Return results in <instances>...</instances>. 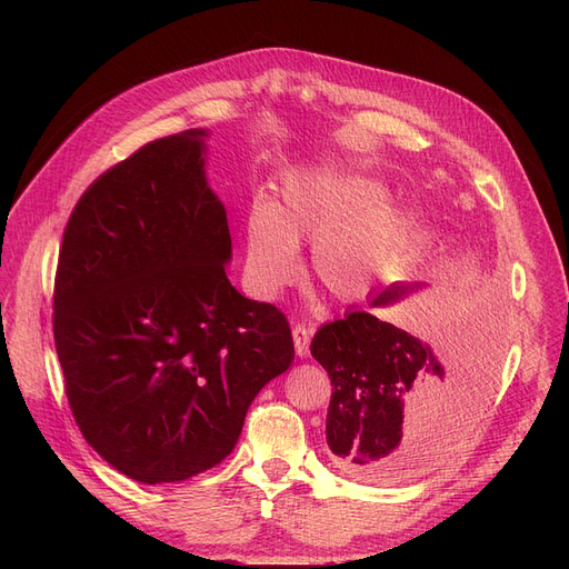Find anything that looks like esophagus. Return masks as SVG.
<instances>
[{
    "label": "esophagus",
    "instance_id": "34e87169",
    "mask_svg": "<svg viewBox=\"0 0 569 569\" xmlns=\"http://www.w3.org/2000/svg\"><path fill=\"white\" fill-rule=\"evenodd\" d=\"M292 341H295L297 357H307L309 355V343H311V330H309V327L295 325L292 327Z\"/></svg>",
    "mask_w": 569,
    "mask_h": 569
}]
</instances>
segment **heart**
I'll return each instance as SVG.
<instances>
[{
	"label": "heart",
	"instance_id": "obj_1",
	"mask_svg": "<svg viewBox=\"0 0 569 569\" xmlns=\"http://www.w3.org/2000/svg\"><path fill=\"white\" fill-rule=\"evenodd\" d=\"M401 212L376 179L311 168L292 174L279 200H258L244 219V288L274 300L302 274L297 247L313 242L311 272L341 305L376 292L397 251Z\"/></svg>",
	"mask_w": 569,
	"mask_h": 569
}]
</instances>
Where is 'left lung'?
Returning a JSON list of instances; mask_svg holds the SVG:
<instances>
[{
    "instance_id": "obj_1",
    "label": "left lung",
    "mask_w": 569,
    "mask_h": 569,
    "mask_svg": "<svg viewBox=\"0 0 569 569\" xmlns=\"http://www.w3.org/2000/svg\"><path fill=\"white\" fill-rule=\"evenodd\" d=\"M420 283H390L367 309L322 325L311 355L332 380L327 447L362 482H395L438 463L468 433L498 362L493 318L470 322L447 355L376 316Z\"/></svg>"
}]
</instances>
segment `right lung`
<instances>
[{
	"label": "right lung",
	"instance_id": "right-lung-1",
	"mask_svg": "<svg viewBox=\"0 0 569 569\" xmlns=\"http://www.w3.org/2000/svg\"><path fill=\"white\" fill-rule=\"evenodd\" d=\"M204 129L140 147L78 200L54 277V348L84 440L142 485L221 463L295 357L286 316L228 277Z\"/></svg>",
	"mask_w": 569,
	"mask_h": 569
}]
</instances>
